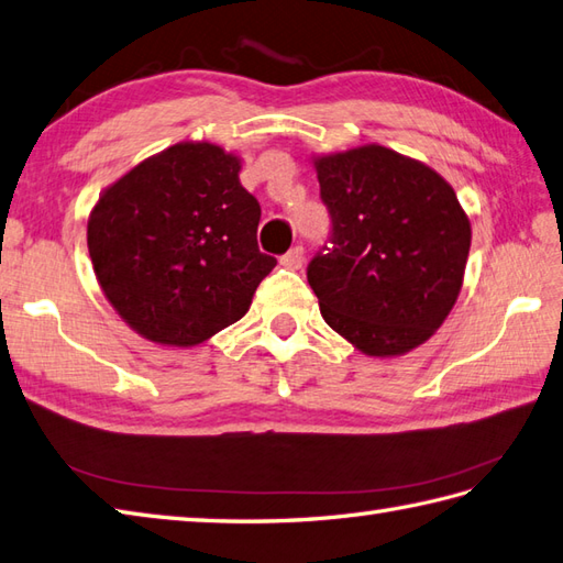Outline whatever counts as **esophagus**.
Here are the masks:
<instances>
[{"label": "esophagus", "mask_w": 563, "mask_h": 563, "mask_svg": "<svg viewBox=\"0 0 563 563\" xmlns=\"http://www.w3.org/2000/svg\"><path fill=\"white\" fill-rule=\"evenodd\" d=\"M303 245H294V249L286 253V255H282V265L286 267V269H300L303 267Z\"/></svg>", "instance_id": "34e87169"}]
</instances>
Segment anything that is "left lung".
<instances>
[{"label":"left lung","mask_w":563,"mask_h":563,"mask_svg":"<svg viewBox=\"0 0 563 563\" xmlns=\"http://www.w3.org/2000/svg\"><path fill=\"white\" fill-rule=\"evenodd\" d=\"M314 169L332 217V245L308 265L324 322L377 358L424 344L456 303L471 251L454 188L382 145L314 157Z\"/></svg>","instance_id":"1"}]
</instances>
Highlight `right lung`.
<instances>
[{
  "label": "right lung",
  "mask_w": 563,
  "mask_h": 563,
  "mask_svg": "<svg viewBox=\"0 0 563 563\" xmlns=\"http://www.w3.org/2000/svg\"><path fill=\"white\" fill-rule=\"evenodd\" d=\"M241 159L176 143L109 186L88 219V251L121 320L162 346H198L251 308L277 260L260 253V202Z\"/></svg>",
  "instance_id": "1"
}]
</instances>
